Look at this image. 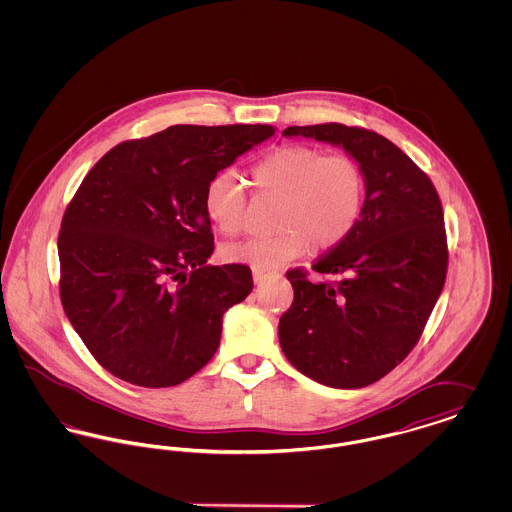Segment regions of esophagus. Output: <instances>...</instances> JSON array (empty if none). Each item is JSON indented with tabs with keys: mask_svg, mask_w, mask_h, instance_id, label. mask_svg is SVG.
I'll use <instances>...</instances> for the list:
<instances>
[{
	"mask_svg": "<svg viewBox=\"0 0 512 512\" xmlns=\"http://www.w3.org/2000/svg\"><path fill=\"white\" fill-rule=\"evenodd\" d=\"M270 274H272V272H267V270H259V268H253V282H255V284H261L263 280H267Z\"/></svg>",
	"mask_w": 512,
	"mask_h": 512,
	"instance_id": "esophagus-1",
	"label": "esophagus"
}]
</instances>
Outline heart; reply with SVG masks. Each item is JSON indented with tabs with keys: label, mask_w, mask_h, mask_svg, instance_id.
Segmentation results:
<instances>
[{
	"label": "heart",
	"mask_w": 512,
	"mask_h": 512,
	"mask_svg": "<svg viewBox=\"0 0 512 512\" xmlns=\"http://www.w3.org/2000/svg\"><path fill=\"white\" fill-rule=\"evenodd\" d=\"M253 180L261 190L282 195L276 215L280 230L226 245L224 257L232 263L280 268L311 247L324 251L341 244L363 217L365 172L349 155H326L311 146L280 147L253 167ZM203 209L222 234L240 230L245 192L234 172L211 176Z\"/></svg>",
	"instance_id": "heart-1"
}]
</instances>
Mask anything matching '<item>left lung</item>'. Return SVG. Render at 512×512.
I'll return each mask as SVG.
<instances>
[{
  "mask_svg": "<svg viewBox=\"0 0 512 512\" xmlns=\"http://www.w3.org/2000/svg\"><path fill=\"white\" fill-rule=\"evenodd\" d=\"M286 138L343 147L366 178L355 230L311 265L338 282L293 268L292 307L278 324L286 359L301 374L338 390L365 388L416 345L445 284L447 242L432 180L388 138L345 124L290 126Z\"/></svg>",
  "mask_w": 512,
  "mask_h": 512,
  "instance_id": "obj_1",
  "label": "left lung"
}]
</instances>
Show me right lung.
<instances>
[{
  "instance_id": "add662e5",
  "label": "right lung",
  "mask_w": 512,
  "mask_h": 512,
  "mask_svg": "<svg viewBox=\"0 0 512 512\" xmlns=\"http://www.w3.org/2000/svg\"><path fill=\"white\" fill-rule=\"evenodd\" d=\"M276 132L270 124L169 126L107 151L59 232L61 303L99 365L128 384L178 386L219 349L224 313L253 290L215 251L203 192Z\"/></svg>"
}]
</instances>
